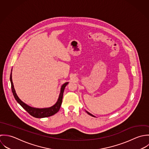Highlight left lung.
<instances>
[{
  "instance_id": "obj_1",
  "label": "left lung",
  "mask_w": 149,
  "mask_h": 149,
  "mask_svg": "<svg viewBox=\"0 0 149 149\" xmlns=\"http://www.w3.org/2000/svg\"><path fill=\"white\" fill-rule=\"evenodd\" d=\"M86 112H87V113H88V114H89V115H90V116H93V117H95V116H93V115H91V113H90L89 112H88V111H86Z\"/></svg>"
}]
</instances>
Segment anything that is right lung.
<instances>
[{
	"mask_svg": "<svg viewBox=\"0 0 149 149\" xmlns=\"http://www.w3.org/2000/svg\"><path fill=\"white\" fill-rule=\"evenodd\" d=\"M12 72V70H11ZM10 82L11 84V90L13 94V95L16 100V101L18 102V103L19 104V105L25 110L31 116L36 118H47L51 116L55 113H56L59 111L60 106L62 103V99H63V92L65 86L67 85L68 84V82H65L64 84L60 89V93L59 96L58 98V100L56 104L49 107V108H33L31 107L30 106L28 105L24 102H22L18 97L15 93V90L14 89V85L12 81V72H11L10 74Z\"/></svg>",
	"mask_w": 149,
	"mask_h": 149,
	"instance_id": "1",
	"label": "right lung"
}]
</instances>
